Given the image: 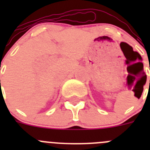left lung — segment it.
<instances>
[{"label":"left lung","instance_id":"obj_1","mask_svg":"<svg viewBox=\"0 0 150 150\" xmlns=\"http://www.w3.org/2000/svg\"><path fill=\"white\" fill-rule=\"evenodd\" d=\"M149 83H150V79H149Z\"/></svg>","mask_w":150,"mask_h":150}]
</instances>
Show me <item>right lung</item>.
<instances>
[{"label": "right lung", "instance_id": "right-lung-1", "mask_svg": "<svg viewBox=\"0 0 150 150\" xmlns=\"http://www.w3.org/2000/svg\"><path fill=\"white\" fill-rule=\"evenodd\" d=\"M0 82H1V80H0Z\"/></svg>", "mask_w": 150, "mask_h": 150}]
</instances>
